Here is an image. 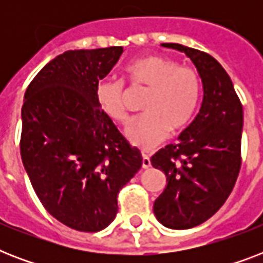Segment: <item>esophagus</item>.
I'll return each mask as SVG.
<instances>
[{
  "instance_id": "obj_1",
  "label": "esophagus",
  "mask_w": 263,
  "mask_h": 263,
  "mask_svg": "<svg viewBox=\"0 0 263 263\" xmlns=\"http://www.w3.org/2000/svg\"><path fill=\"white\" fill-rule=\"evenodd\" d=\"M142 168L143 169H148L152 166V161H150V156H148L147 153H142Z\"/></svg>"
}]
</instances>
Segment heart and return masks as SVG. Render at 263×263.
Listing matches in <instances>:
<instances>
[{
  "label": "heart",
  "mask_w": 263,
  "mask_h": 263,
  "mask_svg": "<svg viewBox=\"0 0 263 263\" xmlns=\"http://www.w3.org/2000/svg\"><path fill=\"white\" fill-rule=\"evenodd\" d=\"M123 83L147 88L142 102L144 113L131 120L125 128L128 139L142 147L158 143L169 129L176 134L187 127L202 94L200 78L194 68L157 54L131 60L123 68ZM123 83L103 80L95 88L101 110L120 124L125 123L128 117Z\"/></svg>",
  "instance_id": "b5f03b06"
}]
</instances>
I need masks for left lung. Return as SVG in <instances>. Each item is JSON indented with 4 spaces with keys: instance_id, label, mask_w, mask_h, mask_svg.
I'll use <instances>...</instances> for the list:
<instances>
[{
    "instance_id": "1",
    "label": "left lung",
    "mask_w": 263,
    "mask_h": 263,
    "mask_svg": "<svg viewBox=\"0 0 263 263\" xmlns=\"http://www.w3.org/2000/svg\"><path fill=\"white\" fill-rule=\"evenodd\" d=\"M184 51L203 83L199 113L179 136L152 157L168 185L154 202L157 220L166 228L188 229L209 220L232 192L241 165L243 107L221 64L204 51L162 43Z\"/></svg>"
}]
</instances>
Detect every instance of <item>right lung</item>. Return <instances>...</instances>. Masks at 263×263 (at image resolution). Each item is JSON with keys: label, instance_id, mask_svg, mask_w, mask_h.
I'll use <instances>...</instances> for the list:
<instances>
[{"label": "right lung", "instance_id": "1", "mask_svg": "<svg viewBox=\"0 0 263 263\" xmlns=\"http://www.w3.org/2000/svg\"><path fill=\"white\" fill-rule=\"evenodd\" d=\"M123 47L68 50L28 84L20 154L43 208L69 228L98 232L115 220L120 190L142 168L95 98Z\"/></svg>", "mask_w": 263, "mask_h": 263}]
</instances>
